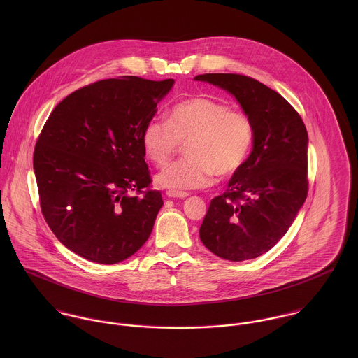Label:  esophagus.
<instances>
[{
    "instance_id": "obj_1",
    "label": "esophagus",
    "mask_w": 358,
    "mask_h": 358,
    "mask_svg": "<svg viewBox=\"0 0 358 358\" xmlns=\"http://www.w3.org/2000/svg\"><path fill=\"white\" fill-rule=\"evenodd\" d=\"M187 196H189L187 193H179V192H173V190L166 192V197H169V199H186Z\"/></svg>"
}]
</instances>
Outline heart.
<instances>
[{"instance_id":"b5f03b06","label":"heart","mask_w":358,"mask_h":358,"mask_svg":"<svg viewBox=\"0 0 358 358\" xmlns=\"http://www.w3.org/2000/svg\"><path fill=\"white\" fill-rule=\"evenodd\" d=\"M186 141L187 157L155 175L159 187L185 193L210 185L213 173H234L252 148L254 125L247 114L224 103L192 98L173 104L166 121L149 120L142 132L145 153L155 165H164Z\"/></svg>"}]
</instances>
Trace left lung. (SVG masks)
I'll return each instance as SVG.
<instances>
[{"mask_svg":"<svg viewBox=\"0 0 358 358\" xmlns=\"http://www.w3.org/2000/svg\"><path fill=\"white\" fill-rule=\"evenodd\" d=\"M194 80L233 95L254 125L251 154L210 201L200 238L222 259H254L285 236L306 201V127L278 92L251 77L217 73Z\"/></svg>","mask_w":358,"mask_h":358,"instance_id":"8db88e82","label":"left lung"}]
</instances>
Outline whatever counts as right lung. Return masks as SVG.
I'll use <instances>...</instances> for the list:
<instances>
[{"label":"right lung","mask_w":358,"mask_h":358,"mask_svg":"<svg viewBox=\"0 0 358 358\" xmlns=\"http://www.w3.org/2000/svg\"><path fill=\"white\" fill-rule=\"evenodd\" d=\"M172 78H108L70 94L48 117L33 165L43 215L56 238L101 264L134 255L164 204L152 179L142 132Z\"/></svg>","instance_id":"obj_1"}]
</instances>
